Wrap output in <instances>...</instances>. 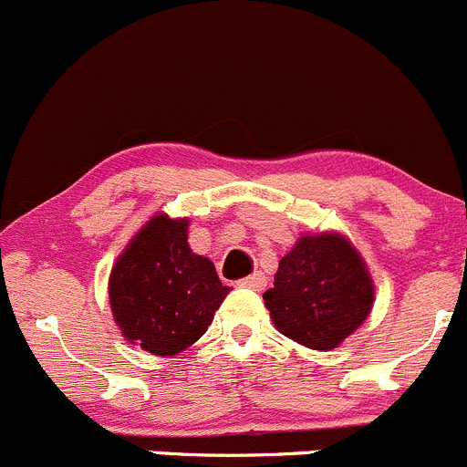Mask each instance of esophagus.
I'll list each match as a JSON object with an SVG mask.
<instances>
[{
    "label": "esophagus",
    "mask_w": 467,
    "mask_h": 467,
    "mask_svg": "<svg viewBox=\"0 0 467 467\" xmlns=\"http://www.w3.org/2000/svg\"><path fill=\"white\" fill-rule=\"evenodd\" d=\"M237 285H239V287L257 289V292H260V289L266 285V278H265V274H260V271H255V274H251V275H246V278L239 280Z\"/></svg>",
    "instance_id": "obj_1"
}]
</instances>
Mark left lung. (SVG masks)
Wrapping results in <instances>:
<instances>
[{"label":"left lung","mask_w":467,"mask_h":467,"mask_svg":"<svg viewBox=\"0 0 467 467\" xmlns=\"http://www.w3.org/2000/svg\"><path fill=\"white\" fill-rule=\"evenodd\" d=\"M265 303L280 333L307 348L328 351L368 319L374 283L347 237L303 234L280 260Z\"/></svg>","instance_id":"1"}]
</instances>
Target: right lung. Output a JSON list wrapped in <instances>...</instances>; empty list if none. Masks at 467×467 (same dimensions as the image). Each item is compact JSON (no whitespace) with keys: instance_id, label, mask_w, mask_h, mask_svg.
I'll list each match as a JSON object with an SVG mask.
<instances>
[{"instance_id":"obj_1","label":"right lung","mask_w":467,"mask_h":467,"mask_svg":"<svg viewBox=\"0 0 467 467\" xmlns=\"http://www.w3.org/2000/svg\"><path fill=\"white\" fill-rule=\"evenodd\" d=\"M187 219L157 214L109 275V303L125 337L152 356H175L205 335L230 287L187 242Z\"/></svg>"}]
</instances>
